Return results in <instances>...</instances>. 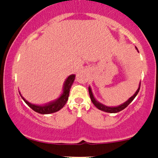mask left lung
<instances>
[{"mask_svg":"<svg viewBox=\"0 0 158 158\" xmlns=\"http://www.w3.org/2000/svg\"><path fill=\"white\" fill-rule=\"evenodd\" d=\"M136 49L137 50V48H136ZM139 88H140V85H139L138 89H137V91H136V93L134 94V96H132L131 98H129V99H128V101H126V102L123 103V105H121V106H117V107H107L106 106H103L102 104H101V103L98 102L97 100H96L95 99H94V96H93V94H92V91H91V89H90V88H88V90H89V94H90V99H91L92 102H93V104L98 109L101 110H103V111L105 112H108V113H117V112H119L121 111V110L125 109V108H126L127 106H128V105L131 103L132 101L134 100V99H135L136 96L137 95V94H138L139 90Z\"/></svg>","mask_w":158,"mask_h":158,"instance_id":"8db88e82","label":"left lung"}]
</instances>
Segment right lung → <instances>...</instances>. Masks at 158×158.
<instances>
[{"label":"right lung","instance_id":"add662e5","mask_svg":"<svg viewBox=\"0 0 158 158\" xmlns=\"http://www.w3.org/2000/svg\"><path fill=\"white\" fill-rule=\"evenodd\" d=\"M75 77H76L75 75H70V77H68V78L67 79V80L64 83V91H63V94H61L60 98H59V99H58L56 101H55V102L50 103V104L48 105H45V106H35V105L31 104V103L28 102L26 99H23L22 97H22L23 101L26 102L27 106L30 107L32 110H35V111L37 112V113L41 114H49L55 113V112L61 109V108L64 106V105L66 104L67 101L68 100L70 90V88H71L72 85H73L74 79H75Z\"/></svg>","mask_w":158,"mask_h":158}]
</instances>
